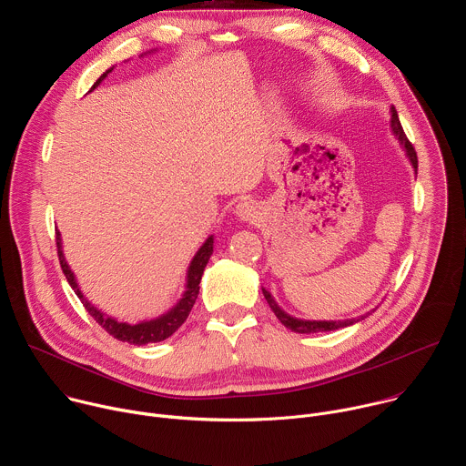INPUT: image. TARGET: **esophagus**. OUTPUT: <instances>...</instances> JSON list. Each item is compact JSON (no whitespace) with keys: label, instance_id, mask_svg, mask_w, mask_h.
<instances>
[{"label":"esophagus","instance_id":"1","mask_svg":"<svg viewBox=\"0 0 466 466\" xmlns=\"http://www.w3.org/2000/svg\"><path fill=\"white\" fill-rule=\"evenodd\" d=\"M236 216L241 221H254L259 216V207L254 201H250V198H247V201H241L236 207Z\"/></svg>","mask_w":466,"mask_h":466}]
</instances>
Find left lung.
Returning <instances> with one entry per match:
<instances>
[{
    "label": "left lung",
    "instance_id": "1",
    "mask_svg": "<svg viewBox=\"0 0 466 466\" xmlns=\"http://www.w3.org/2000/svg\"><path fill=\"white\" fill-rule=\"evenodd\" d=\"M390 130H392L394 138L398 140V144H400V147L404 149V153H406L408 160L411 162V166H413V169H415V175H417V167H419L417 153H415L411 142L408 140V137L404 135V128H402V125H400V119H398V114H396L394 106H390ZM261 291H263V297H265V300H268L269 308H271L273 313L277 315V319H279L286 328H289L291 331H297V334H317V331H331V329L347 328V326H350V324L360 322L361 319H365V317L369 315V313H367V315L354 317V319H347V320H306V319H297V317L286 313V311L277 304V300L273 299V295H271L268 289L261 288ZM372 311H374V309H372Z\"/></svg>",
    "mask_w": 466,
    "mask_h": 466
}]
</instances>
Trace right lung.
<instances>
[{"mask_svg": "<svg viewBox=\"0 0 466 466\" xmlns=\"http://www.w3.org/2000/svg\"><path fill=\"white\" fill-rule=\"evenodd\" d=\"M157 51V49H153ZM149 51V53H153ZM114 70L108 68L92 86L97 88L105 77ZM90 90V92H92ZM56 248H58V259H60V268H62V273L66 275V279H68V284L72 286V289L76 291V295L81 299L83 306L86 308V311L96 319V322L101 324V328H105L110 336H114L116 339L123 341V343H130V345H147V343H158V341H164L167 339L169 336H173L175 331L184 324V320L187 319L195 300H197V295H198V284H201V279H203V273H205V268L207 263L214 252V236H208L207 241L201 245V248H198L193 256V259L189 261V268L186 271V286H184V293L182 297L178 299V302L169 308L166 313L155 317V319H146V320H140L137 324H128V322H119L117 319L114 317H108L106 313H103L101 309H97L92 302H88V299L85 297V293L81 291L79 284H77V279L74 275V271L70 269L68 261H66L64 258V252H62V238H60V232L56 230Z\"/></svg>", "mask_w": 466, "mask_h": 466, "instance_id": "1", "label": "right lung"}]
</instances>
